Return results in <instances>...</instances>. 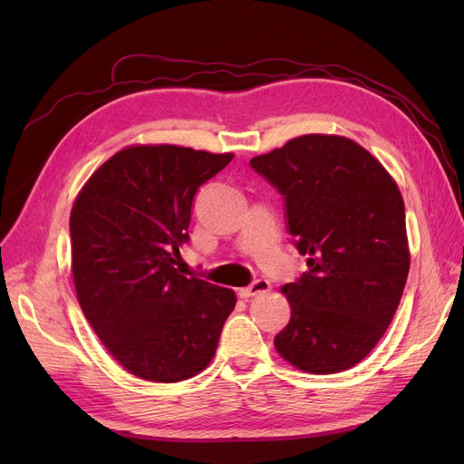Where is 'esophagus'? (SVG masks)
Here are the masks:
<instances>
[{"mask_svg": "<svg viewBox=\"0 0 464 464\" xmlns=\"http://www.w3.org/2000/svg\"><path fill=\"white\" fill-rule=\"evenodd\" d=\"M271 290V283L266 278H257V280H254V283H251L249 286H246V288H240V298H244V300H247V298H251V296H257V294H263V292H269Z\"/></svg>", "mask_w": 464, "mask_h": 464, "instance_id": "esophagus-1", "label": "esophagus"}]
</instances>
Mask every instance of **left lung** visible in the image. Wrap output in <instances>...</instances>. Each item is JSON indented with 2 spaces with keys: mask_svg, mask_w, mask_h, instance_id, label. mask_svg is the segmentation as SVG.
I'll return each instance as SVG.
<instances>
[{
  "mask_svg": "<svg viewBox=\"0 0 464 464\" xmlns=\"http://www.w3.org/2000/svg\"><path fill=\"white\" fill-rule=\"evenodd\" d=\"M285 198L305 271L283 294L278 354L307 373H339L366 358L395 315L411 266L402 195L377 159L339 135H302L251 159Z\"/></svg>",
  "mask_w": 464,
  "mask_h": 464,
  "instance_id": "obj_1",
  "label": "left lung"
}]
</instances>
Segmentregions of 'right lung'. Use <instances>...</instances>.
Masks as SVG:
<instances>
[{
  "label": "right lung",
  "instance_id": "add662e5",
  "mask_svg": "<svg viewBox=\"0 0 464 464\" xmlns=\"http://www.w3.org/2000/svg\"><path fill=\"white\" fill-rule=\"evenodd\" d=\"M232 159L176 145L128 147L73 203L81 310L120 366L147 382L176 383L205 370L236 305L230 288L176 269L195 193Z\"/></svg>",
  "mask_w": 464,
  "mask_h": 464
}]
</instances>
